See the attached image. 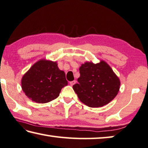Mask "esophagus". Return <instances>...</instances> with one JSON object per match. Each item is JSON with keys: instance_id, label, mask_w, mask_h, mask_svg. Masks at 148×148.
<instances>
[{"instance_id": "obj_1", "label": "esophagus", "mask_w": 148, "mask_h": 148, "mask_svg": "<svg viewBox=\"0 0 148 148\" xmlns=\"http://www.w3.org/2000/svg\"><path fill=\"white\" fill-rule=\"evenodd\" d=\"M76 83V80H74V81H72V82H70V84H71V86H73L74 84H75V83Z\"/></svg>"}]
</instances>
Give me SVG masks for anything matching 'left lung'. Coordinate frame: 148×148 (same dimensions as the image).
Masks as SVG:
<instances>
[{
  "label": "left lung",
  "instance_id": "left-lung-1",
  "mask_svg": "<svg viewBox=\"0 0 148 148\" xmlns=\"http://www.w3.org/2000/svg\"><path fill=\"white\" fill-rule=\"evenodd\" d=\"M79 73L78 83L73 85V89L86 106L102 107L116 97L120 89V79L104 61L96 64H82Z\"/></svg>",
  "mask_w": 148,
  "mask_h": 148
}]
</instances>
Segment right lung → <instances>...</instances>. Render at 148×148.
Returning <instances> with one entry per match:
<instances>
[{
    "mask_svg": "<svg viewBox=\"0 0 148 148\" xmlns=\"http://www.w3.org/2000/svg\"><path fill=\"white\" fill-rule=\"evenodd\" d=\"M22 89L36 103H48L57 98L68 85L64 71L52 61L41 60L32 65L21 80Z\"/></svg>",
    "mask_w": 148,
    "mask_h": 148,
    "instance_id": "right-lung-1",
    "label": "right lung"
}]
</instances>
